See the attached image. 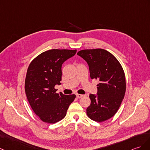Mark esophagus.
Wrapping results in <instances>:
<instances>
[{"label": "esophagus", "instance_id": "34e87169", "mask_svg": "<svg viewBox=\"0 0 150 150\" xmlns=\"http://www.w3.org/2000/svg\"><path fill=\"white\" fill-rule=\"evenodd\" d=\"M83 96V95H81V94H76V97H77V98H81Z\"/></svg>", "mask_w": 150, "mask_h": 150}]
</instances>
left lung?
I'll return each instance as SVG.
<instances>
[{
	"instance_id": "left-lung-1",
	"label": "left lung",
	"mask_w": 150,
	"mask_h": 150,
	"mask_svg": "<svg viewBox=\"0 0 150 150\" xmlns=\"http://www.w3.org/2000/svg\"><path fill=\"white\" fill-rule=\"evenodd\" d=\"M77 55L88 62L91 79L100 81L97 96L89 95L91 104L87 115L93 121L103 122L114 116L124 98L126 80L123 67L112 54L102 48L82 50Z\"/></svg>"
}]
</instances>
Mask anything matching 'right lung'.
I'll use <instances>...</instances> for the list:
<instances>
[{
	"mask_svg": "<svg viewBox=\"0 0 150 150\" xmlns=\"http://www.w3.org/2000/svg\"><path fill=\"white\" fill-rule=\"evenodd\" d=\"M76 50L52 49L38 55L30 62L25 80V91L32 109L45 123L54 124L67 115L75 95L57 93L61 84L63 62L74 56Z\"/></svg>",
	"mask_w": 150,
	"mask_h": 150,
	"instance_id": "add662e5",
	"label": "right lung"
}]
</instances>
